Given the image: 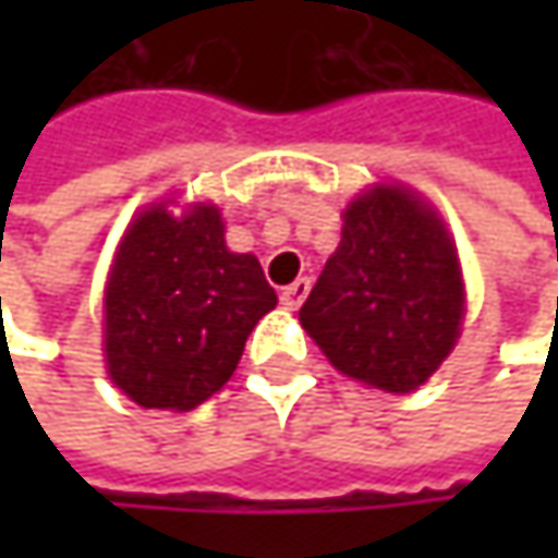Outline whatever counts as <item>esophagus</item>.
<instances>
[{"instance_id":"34e87169","label":"esophagus","mask_w":558,"mask_h":558,"mask_svg":"<svg viewBox=\"0 0 558 558\" xmlns=\"http://www.w3.org/2000/svg\"><path fill=\"white\" fill-rule=\"evenodd\" d=\"M310 278H296L293 283H287L283 290H280V303L287 306V310H296L303 300H306V293H310Z\"/></svg>"}]
</instances>
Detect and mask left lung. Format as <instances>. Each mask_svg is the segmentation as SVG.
<instances>
[{
  "label": "left lung",
  "mask_w": 558,
  "mask_h": 558,
  "mask_svg": "<svg viewBox=\"0 0 558 558\" xmlns=\"http://www.w3.org/2000/svg\"><path fill=\"white\" fill-rule=\"evenodd\" d=\"M342 219V242L300 306V323L342 375L410 393L462 332L456 245L436 209L397 183L362 193Z\"/></svg>",
  "instance_id": "8db88e82"
}]
</instances>
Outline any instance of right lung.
<instances>
[{"mask_svg":"<svg viewBox=\"0 0 558 558\" xmlns=\"http://www.w3.org/2000/svg\"><path fill=\"white\" fill-rule=\"evenodd\" d=\"M278 306L255 255L226 248L216 206H148L106 283V368L145 410H193L222 388L245 339Z\"/></svg>","mask_w":558,"mask_h":558,"instance_id":"obj_1","label":"right lung"}]
</instances>
